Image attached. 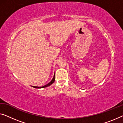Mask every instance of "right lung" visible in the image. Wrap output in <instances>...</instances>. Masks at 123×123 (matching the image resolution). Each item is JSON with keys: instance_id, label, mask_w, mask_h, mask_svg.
<instances>
[{"instance_id": "add662e5", "label": "right lung", "mask_w": 123, "mask_h": 123, "mask_svg": "<svg viewBox=\"0 0 123 123\" xmlns=\"http://www.w3.org/2000/svg\"><path fill=\"white\" fill-rule=\"evenodd\" d=\"M55 74L54 76V78H53V79L50 82V83H49L48 84H47V85H46L45 86H43V87H36V86H33V87L34 88H45V87H48V86H50L51 85H52V84L54 83L55 82Z\"/></svg>"}]
</instances>
